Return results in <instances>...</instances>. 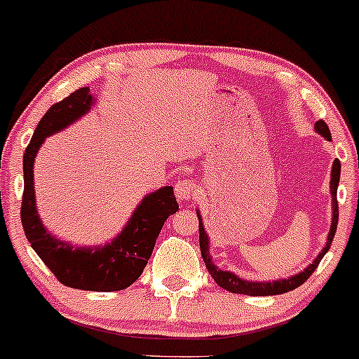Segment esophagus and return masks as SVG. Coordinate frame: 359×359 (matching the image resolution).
<instances>
[{"mask_svg": "<svg viewBox=\"0 0 359 359\" xmlns=\"http://www.w3.org/2000/svg\"><path fill=\"white\" fill-rule=\"evenodd\" d=\"M199 189L196 186L194 180L191 179H186V180H179V182L175 184V196L177 199L182 201V203H187V201L194 199L196 196H198Z\"/></svg>", "mask_w": 359, "mask_h": 359, "instance_id": "obj_1", "label": "esophagus"}]
</instances>
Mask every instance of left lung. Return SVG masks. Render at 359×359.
<instances>
[{
    "mask_svg": "<svg viewBox=\"0 0 359 359\" xmlns=\"http://www.w3.org/2000/svg\"><path fill=\"white\" fill-rule=\"evenodd\" d=\"M315 129H317L318 135H322L325 140H330V131L329 126L325 124L324 121L315 122ZM339 177H341V161L334 160L332 165V179H330V192H332V226H330L329 238H327V243L324 250L318 254V257L315 259L313 264H310L305 271H302L300 274L291 276L288 279H279V281L274 283H250L245 281V279H240L235 274H231L230 271H222L211 262L210 257V242H208V235L203 228V219H201V212L198 211L199 218V247H201V255H203V261L206 264L208 273L212 276V279L216 281V285L222 286L223 290L230 291V293H238V294H249V297H269V294H281L286 293V291H291L298 286L303 285L306 279L312 276V273L317 269V266L320 264L322 257L327 254V250L330 249V243H332L334 235H336L337 230V222H339V206H337V186H339Z\"/></svg>",
    "mask_w": 359,
    "mask_h": 359,
    "instance_id": "8db88e82",
    "label": "left lung"
}]
</instances>
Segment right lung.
I'll return each instance as SVG.
<instances>
[{"mask_svg":"<svg viewBox=\"0 0 359 359\" xmlns=\"http://www.w3.org/2000/svg\"><path fill=\"white\" fill-rule=\"evenodd\" d=\"M88 86L78 88L44 114L23 155L22 226L39 257L65 286L86 291H119L140 278L153 254L167 218L179 210L172 187H161L141 201L122 233L93 249H74L42 226L34 198V160L47 136L61 131L92 107Z\"/></svg>","mask_w":359,"mask_h":359,"instance_id":"obj_1","label":"right lung"}]
</instances>
